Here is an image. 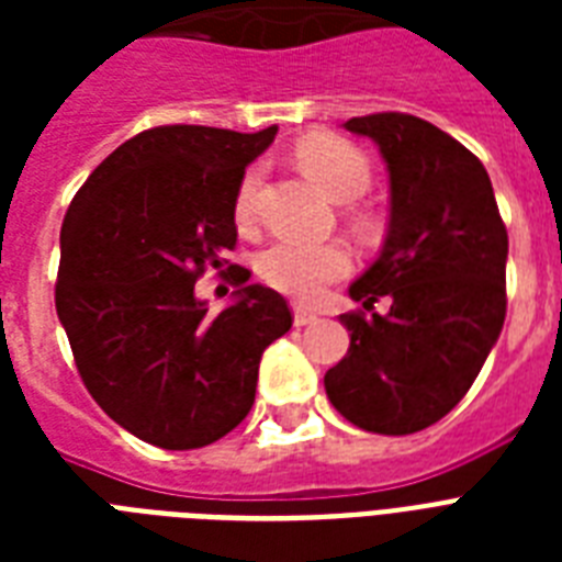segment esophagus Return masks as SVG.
I'll return each instance as SVG.
<instances>
[{"label":"esophagus","mask_w":562,"mask_h":562,"mask_svg":"<svg viewBox=\"0 0 562 562\" xmlns=\"http://www.w3.org/2000/svg\"><path fill=\"white\" fill-rule=\"evenodd\" d=\"M317 321V312L315 308H308V306H294V326H308V324H315Z\"/></svg>","instance_id":"1"}]
</instances>
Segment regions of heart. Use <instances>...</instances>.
I'll list each match as a JSON object with an SVG mask.
<instances>
[{
  "label": "heart",
  "instance_id": "obj_1",
  "mask_svg": "<svg viewBox=\"0 0 562 562\" xmlns=\"http://www.w3.org/2000/svg\"><path fill=\"white\" fill-rule=\"evenodd\" d=\"M294 160H297L300 171L335 201H356L368 192L370 180H373L368 154L341 136H306L297 145ZM259 187H262V169L250 166L238 180L236 201H233V215L238 224L254 221ZM256 268H259V277L282 294L312 300L324 291V285L347 277L352 259L341 245H306V241L280 238L259 254Z\"/></svg>",
  "mask_w": 562,
  "mask_h": 562
}]
</instances>
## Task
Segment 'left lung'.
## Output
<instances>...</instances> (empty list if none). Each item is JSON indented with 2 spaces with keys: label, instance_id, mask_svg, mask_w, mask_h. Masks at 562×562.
<instances>
[{
  "label": "left lung",
  "instance_id": "1",
  "mask_svg": "<svg viewBox=\"0 0 562 562\" xmlns=\"http://www.w3.org/2000/svg\"><path fill=\"white\" fill-rule=\"evenodd\" d=\"M391 175L382 254L350 285V350L326 370V396L375 435L423 431L463 400L505 326L507 229L487 169L458 139L408 113L347 122ZM392 303L379 316L372 306Z\"/></svg>",
  "mask_w": 562,
  "mask_h": 562
}]
</instances>
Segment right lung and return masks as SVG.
Wrapping results in <instances>:
<instances>
[{"label": "right lung", "instance_id": "right-lung-1", "mask_svg": "<svg viewBox=\"0 0 562 562\" xmlns=\"http://www.w3.org/2000/svg\"><path fill=\"white\" fill-rule=\"evenodd\" d=\"M277 125H162L119 145L66 210L55 306L75 368L110 419L160 449H201L254 405L259 361L291 329L273 289L206 315L194 282L236 247L238 180Z\"/></svg>", "mask_w": 562, "mask_h": 562}]
</instances>
